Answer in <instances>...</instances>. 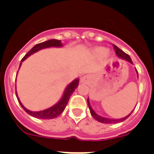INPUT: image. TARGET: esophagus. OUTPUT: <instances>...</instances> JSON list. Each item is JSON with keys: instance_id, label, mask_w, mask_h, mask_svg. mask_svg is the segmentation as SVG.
Returning a JSON list of instances; mask_svg holds the SVG:
<instances>
[{"instance_id": "esophagus-1", "label": "esophagus", "mask_w": 154, "mask_h": 154, "mask_svg": "<svg viewBox=\"0 0 154 154\" xmlns=\"http://www.w3.org/2000/svg\"><path fill=\"white\" fill-rule=\"evenodd\" d=\"M90 80V77L88 75H84L81 77V78H80V81H81V83H84V84H87L88 81H89Z\"/></svg>"}]
</instances>
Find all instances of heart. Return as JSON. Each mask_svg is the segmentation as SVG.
Listing matches in <instances>:
<instances>
[{"instance_id": "heart-1", "label": "heart", "mask_w": 154, "mask_h": 154, "mask_svg": "<svg viewBox=\"0 0 154 154\" xmlns=\"http://www.w3.org/2000/svg\"><path fill=\"white\" fill-rule=\"evenodd\" d=\"M92 53L97 57H103L105 58H109L112 55L111 51L103 47H95L92 49Z\"/></svg>"}]
</instances>
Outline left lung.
Wrapping results in <instances>:
<instances>
[{
    "mask_svg": "<svg viewBox=\"0 0 154 154\" xmlns=\"http://www.w3.org/2000/svg\"><path fill=\"white\" fill-rule=\"evenodd\" d=\"M113 47H114L115 52H116V54H117L118 58H120V59H121V60H126L127 62H129L130 63L133 64V62H132V60H131V57L129 56L128 54H126L125 52H124L122 50H120V48H117L116 45H113ZM136 71H137V78H138V72L137 70H136ZM87 103H88V106H89L90 111H91V113L93 116V117H94L95 120H97V121L100 122V123H103V124H118V123H120V122H123L124 120H125L126 119L128 118V117H130V115H131V113H132V112L134 111V110H133V111H131V113H129L127 116H126V117H122V118H118V119L107 118V117H102V116H100V115L97 114L96 112L93 110L92 106H91V103H90L89 97L87 98Z\"/></svg>",
    "mask_w": 154,
    "mask_h": 154,
    "instance_id": "left-lung-1",
    "label": "left lung"
}]
</instances>
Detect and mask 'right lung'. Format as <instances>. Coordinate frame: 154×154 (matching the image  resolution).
I'll use <instances>...</instances> for the list:
<instances>
[{"label":"right lung","mask_w":154,"mask_h":154,"mask_svg":"<svg viewBox=\"0 0 154 154\" xmlns=\"http://www.w3.org/2000/svg\"><path fill=\"white\" fill-rule=\"evenodd\" d=\"M63 47V44L61 43V41H59V40L56 39H52L49 40V41H44V42L40 43V44H36L35 46L33 47L30 51H29L28 53L23 57V59L21 60V62L20 63V67H19V69H20V66L22 64V62H23L24 60L27 59L28 57H30V55H32L33 54L36 53L37 51H41V50L45 49V48H62ZM79 78L74 79L71 83L68 84L67 86V87L65 88L64 91H63V94L62 95L61 98H60L59 100H58L57 103H55L54 105H53L51 107L48 108V109H45V110H41V111H31V110H28L25 106L22 104V103L20 102V99H19L18 96H17V94L16 91V95L17 98L18 100L19 103L20 104V106H22L23 110H25L29 115L32 116V117H35V118L38 119H43V120H49V119H54L55 117H58L59 115L61 114L62 113L64 110L65 107L68 103V101L70 100V96H71L74 91H75V89L78 87L79 84Z\"/></svg>","instance_id":"add662e5"}]
</instances>
